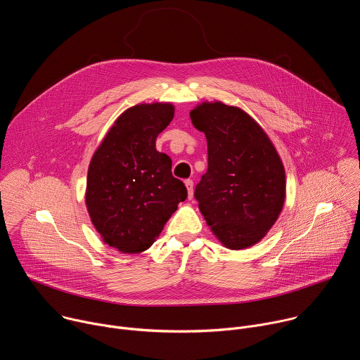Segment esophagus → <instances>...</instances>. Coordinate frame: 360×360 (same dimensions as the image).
Masks as SVG:
<instances>
[{
    "label": "esophagus",
    "instance_id": "obj_1",
    "mask_svg": "<svg viewBox=\"0 0 360 360\" xmlns=\"http://www.w3.org/2000/svg\"><path fill=\"white\" fill-rule=\"evenodd\" d=\"M185 186L188 189V198L192 199L193 198V181L192 179H186L185 181Z\"/></svg>",
    "mask_w": 360,
    "mask_h": 360
}]
</instances>
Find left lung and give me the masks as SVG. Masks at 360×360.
Instances as JSON below:
<instances>
[{"mask_svg":"<svg viewBox=\"0 0 360 360\" xmlns=\"http://www.w3.org/2000/svg\"><path fill=\"white\" fill-rule=\"evenodd\" d=\"M189 115L207 141V171L195 188L199 210L224 248H252L283 210V161L262 126L240 107L203 101Z\"/></svg>","mask_w":360,"mask_h":360,"instance_id":"8db88e82","label":"left lung"}]
</instances>
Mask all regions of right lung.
Masks as SVG:
<instances>
[{
	"mask_svg": "<svg viewBox=\"0 0 360 360\" xmlns=\"http://www.w3.org/2000/svg\"><path fill=\"white\" fill-rule=\"evenodd\" d=\"M172 103H141L123 111L94 151L86 206L103 242L126 255L153 246L188 196L172 176L171 158L155 141L174 118Z\"/></svg>",
	"mask_w": 360,
	"mask_h": 360,
	"instance_id": "1",
	"label": "right lung"
}]
</instances>
